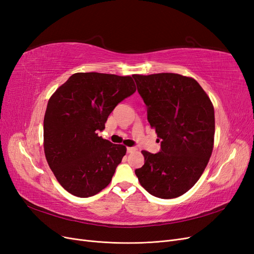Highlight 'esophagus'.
Returning a JSON list of instances; mask_svg holds the SVG:
<instances>
[{"label": "esophagus", "instance_id": "1", "mask_svg": "<svg viewBox=\"0 0 254 254\" xmlns=\"http://www.w3.org/2000/svg\"><path fill=\"white\" fill-rule=\"evenodd\" d=\"M137 149L135 148V147H127V152L128 153H131V152H134V151H136Z\"/></svg>", "mask_w": 254, "mask_h": 254}]
</instances>
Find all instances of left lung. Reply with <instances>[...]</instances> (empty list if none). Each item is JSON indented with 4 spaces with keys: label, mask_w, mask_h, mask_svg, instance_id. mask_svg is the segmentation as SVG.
I'll return each mask as SVG.
<instances>
[{
    "label": "left lung",
    "mask_w": 254,
    "mask_h": 254,
    "mask_svg": "<svg viewBox=\"0 0 254 254\" xmlns=\"http://www.w3.org/2000/svg\"><path fill=\"white\" fill-rule=\"evenodd\" d=\"M132 77L161 143L158 153L142 151L144 165L135 175L152 196L179 197L195 186L212 155L214 107L194 78L174 73Z\"/></svg>",
    "instance_id": "8db88e82"
}]
</instances>
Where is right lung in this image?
I'll list each match as a JSON object with an SVG mask.
<instances>
[{"label": "right lung", "mask_w": 254, "mask_h": 254, "mask_svg": "<svg viewBox=\"0 0 254 254\" xmlns=\"http://www.w3.org/2000/svg\"><path fill=\"white\" fill-rule=\"evenodd\" d=\"M134 92L130 76L91 72L73 74L51 96L43 122L44 153L70 194L91 197L110 183L126 147L104 140L97 131Z\"/></svg>", "instance_id": "1"}]
</instances>
